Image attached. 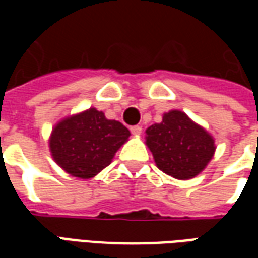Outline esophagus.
I'll use <instances>...</instances> for the list:
<instances>
[{
	"instance_id": "esophagus-1",
	"label": "esophagus",
	"mask_w": 258,
	"mask_h": 258,
	"mask_svg": "<svg viewBox=\"0 0 258 258\" xmlns=\"http://www.w3.org/2000/svg\"><path fill=\"white\" fill-rule=\"evenodd\" d=\"M130 130H131V133L134 135H140L142 133V127L141 125H133Z\"/></svg>"
}]
</instances>
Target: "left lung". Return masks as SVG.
I'll return each mask as SVG.
<instances>
[{
	"mask_svg": "<svg viewBox=\"0 0 258 258\" xmlns=\"http://www.w3.org/2000/svg\"><path fill=\"white\" fill-rule=\"evenodd\" d=\"M146 145L157 167L178 179L198 175L216 151L211 135L179 110L166 113L162 123L146 130Z\"/></svg>",
	"mask_w": 258,
	"mask_h": 258,
	"instance_id": "obj_1",
	"label": "left lung"
}]
</instances>
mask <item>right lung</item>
Returning a JSON list of instances; mask_svg holds the SVG:
<instances>
[{"mask_svg": "<svg viewBox=\"0 0 258 258\" xmlns=\"http://www.w3.org/2000/svg\"><path fill=\"white\" fill-rule=\"evenodd\" d=\"M127 127L91 107L62 120L53 128L49 149L53 160L73 177L88 179L107 167L128 140Z\"/></svg>", "mask_w": 258, "mask_h": 258, "instance_id": "1", "label": "right lung"}]
</instances>
